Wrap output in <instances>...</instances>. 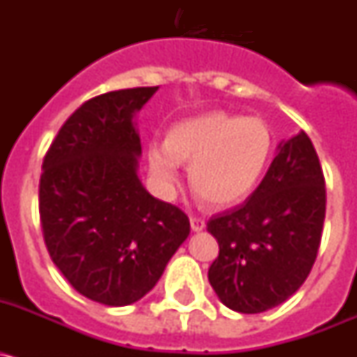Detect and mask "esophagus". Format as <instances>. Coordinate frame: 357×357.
<instances>
[{
	"label": "esophagus",
	"instance_id": "1",
	"mask_svg": "<svg viewBox=\"0 0 357 357\" xmlns=\"http://www.w3.org/2000/svg\"><path fill=\"white\" fill-rule=\"evenodd\" d=\"M189 223H191V230H193V232H200V230L206 229V222H204L202 218L191 216L189 218Z\"/></svg>",
	"mask_w": 357,
	"mask_h": 357
}]
</instances>
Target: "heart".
<instances>
[{"label": "heart", "instance_id": "1", "mask_svg": "<svg viewBox=\"0 0 357 357\" xmlns=\"http://www.w3.org/2000/svg\"><path fill=\"white\" fill-rule=\"evenodd\" d=\"M272 130L261 118L214 110L173 125L166 144L148 146V168L172 193L189 164V184L214 207H232L254 193L272 159Z\"/></svg>", "mask_w": 357, "mask_h": 357}]
</instances>
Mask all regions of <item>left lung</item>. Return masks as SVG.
Segmentation results:
<instances>
[{
    "mask_svg": "<svg viewBox=\"0 0 357 357\" xmlns=\"http://www.w3.org/2000/svg\"><path fill=\"white\" fill-rule=\"evenodd\" d=\"M326 220V181L304 130L279 143L266 175L243 206L211 218L220 254L209 282L229 309L263 313L307 279Z\"/></svg>",
    "mask_w": 357,
    "mask_h": 357,
    "instance_id": "left-lung-1",
    "label": "left lung"
}]
</instances>
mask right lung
<instances>
[{
    "instance_id": "1",
    "label": "right lung",
    "mask_w": 357,
    "mask_h": 357,
    "mask_svg": "<svg viewBox=\"0 0 357 357\" xmlns=\"http://www.w3.org/2000/svg\"><path fill=\"white\" fill-rule=\"evenodd\" d=\"M159 87L110 91L69 116L44 157L39 211L52 261L100 304L143 298L189 236L178 207L141 182L135 114Z\"/></svg>"
}]
</instances>
